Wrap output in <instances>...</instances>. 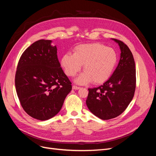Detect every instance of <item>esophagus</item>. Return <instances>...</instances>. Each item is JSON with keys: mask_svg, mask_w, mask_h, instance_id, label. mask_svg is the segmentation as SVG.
<instances>
[{"mask_svg": "<svg viewBox=\"0 0 156 156\" xmlns=\"http://www.w3.org/2000/svg\"><path fill=\"white\" fill-rule=\"evenodd\" d=\"M72 88H73V90H79V89L81 88V87H77V86H75V85H73V86L72 87Z\"/></svg>", "mask_w": 156, "mask_h": 156, "instance_id": "34e87169", "label": "esophagus"}]
</instances>
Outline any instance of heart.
I'll list each match as a JSON object with an SVG mask.
<instances>
[{
    "instance_id": "b5f03b06",
    "label": "heart",
    "mask_w": 156,
    "mask_h": 156,
    "mask_svg": "<svg viewBox=\"0 0 156 156\" xmlns=\"http://www.w3.org/2000/svg\"><path fill=\"white\" fill-rule=\"evenodd\" d=\"M118 62L115 51L100 43L83 44L74 49L73 55L65 54L61 64L65 73L73 77L81 69L83 64L84 72L76 79L79 84L92 81L101 84L111 77Z\"/></svg>"
}]
</instances>
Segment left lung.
<instances>
[{
	"label": "left lung",
	"mask_w": 156,
	"mask_h": 156,
	"mask_svg": "<svg viewBox=\"0 0 156 156\" xmlns=\"http://www.w3.org/2000/svg\"><path fill=\"white\" fill-rule=\"evenodd\" d=\"M112 40L120 46L119 63L112 76L102 85L88 88L86 100L88 109L102 120L114 119L121 115L133 99L136 87L133 56L123 41Z\"/></svg>",
	"instance_id": "left-lung-1"
}]
</instances>
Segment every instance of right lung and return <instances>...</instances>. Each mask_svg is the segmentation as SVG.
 I'll list each match as a JSON object with an SVG mask.
<instances>
[{"label":"right lung","instance_id":"1","mask_svg":"<svg viewBox=\"0 0 156 156\" xmlns=\"http://www.w3.org/2000/svg\"><path fill=\"white\" fill-rule=\"evenodd\" d=\"M51 40H40L22 54L15 77L16 92L24 111L31 117L47 120L60 111L72 90Z\"/></svg>","mask_w":156,"mask_h":156}]
</instances>
